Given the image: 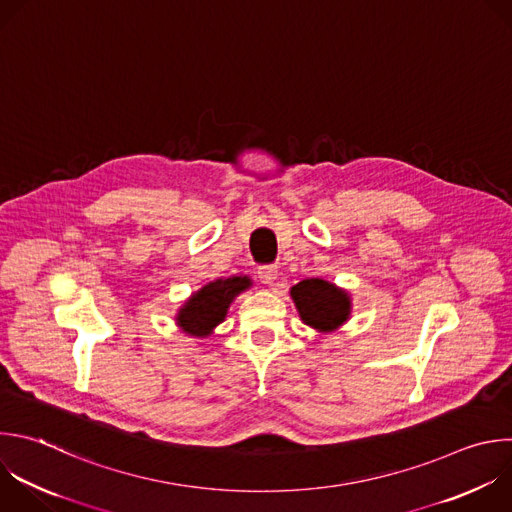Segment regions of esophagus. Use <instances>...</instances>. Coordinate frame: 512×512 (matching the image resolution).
<instances>
[{
	"label": "esophagus",
	"mask_w": 512,
	"mask_h": 512,
	"mask_svg": "<svg viewBox=\"0 0 512 512\" xmlns=\"http://www.w3.org/2000/svg\"><path fill=\"white\" fill-rule=\"evenodd\" d=\"M259 279L265 283V285H273V281L277 279V267L275 265H265L259 269Z\"/></svg>",
	"instance_id": "1"
}]
</instances>
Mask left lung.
I'll use <instances>...</instances> for the list:
<instances>
[{"mask_svg": "<svg viewBox=\"0 0 512 512\" xmlns=\"http://www.w3.org/2000/svg\"><path fill=\"white\" fill-rule=\"evenodd\" d=\"M301 321L319 333H331L352 317V295L331 281L311 277L289 289Z\"/></svg>", "mask_w": 512, "mask_h": 512, "instance_id": "left-lung-1", "label": "left lung"}]
</instances>
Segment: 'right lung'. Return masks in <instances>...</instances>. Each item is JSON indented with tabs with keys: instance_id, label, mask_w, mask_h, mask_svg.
Returning a JSON list of instances; mask_svg holds the SVG:
<instances>
[{
	"instance_id": "1",
	"label": "right lung",
	"mask_w": 512,
	"mask_h": 512,
	"mask_svg": "<svg viewBox=\"0 0 512 512\" xmlns=\"http://www.w3.org/2000/svg\"><path fill=\"white\" fill-rule=\"evenodd\" d=\"M253 281L247 275L215 279L195 291L177 311L175 321L187 335L207 337L219 323L225 321L235 297L247 291Z\"/></svg>"
}]
</instances>
